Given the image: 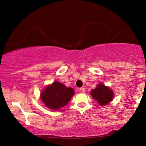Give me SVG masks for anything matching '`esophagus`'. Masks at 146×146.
I'll use <instances>...</instances> for the list:
<instances>
[{
  "mask_svg": "<svg viewBox=\"0 0 146 146\" xmlns=\"http://www.w3.org/2000/svg\"><path fill=\"white\" fill-rule=\"evenodd\" d=\"M80 91H81L82 93H84V92L85 91V89L84 87H81V88H80Z\"/></svg>",
  "mask_w": 146,
  "mask_h": 146,
  "instance_id": "obj_1",
  "label": "esophagus"
}]
</instances>
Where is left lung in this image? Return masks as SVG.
I'll return each mask as SVG.
<instances>
[{"label": "left lung", "mask_w": 146, "mask_h": 146, "mask_svg": "<svg viewBox=\"0 0 146 146\" xmlns=\"http://www.w3.org/2000/svg\"><path fill=\"white\" fill-rule=\"evenodd\" d=\"M91 94L94 99L97 100L98 104L104 106L112 101L113 98V92L102 83L98 84L96 89L91 91Z\"/></svg>", "instance_id": "8db88e82"}]
</instances>
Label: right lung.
<instances>
[{"instance_id":"1","label":"right lung","mask_w":146,"mask_h":146,"mask_svg":"<svg viewBox=\"0 0 146 146\" xmlns=\"http://www.w3.org/2000/svg\"><path fill=\"white\" fill-rule=\"evenodd\" d=\"M74 94L72 88H67L58 81L47 87L41 94V98L47 107L57 110L68 103Z\"/></svg>"}]
</instances>
